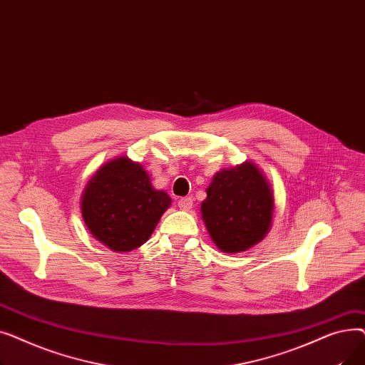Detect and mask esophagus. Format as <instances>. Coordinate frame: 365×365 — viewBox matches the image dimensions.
I'll use <instances>...</instances> for the list:
<instances>
[{"label": "esophagus", "instance_id": "esophagus-1", "mask_svg": "<svg viewBox=\"0 0 365 365\" xmlns=\"http://www.w3.org/2000/svg\"><path fill=\"white\" fill-rule=\"evenodd\" d=\"M192 198H189V197H185V198H180L179 200V202H178V205H179V208L180 210H183V212H189L190 208H192Z\"/></svg>", "mask_w": 365, "mask_h": 365}]
</instances>
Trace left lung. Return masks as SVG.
I'll use <instances>...</instances> for the list:
<instances>
[{
	"label": "left lung",
	"instance_id": "1",
	"mask_svg": "<svg viewBox=\"0 0 365 365\" xmlns=\"http://www.w3.org/2000/svg\"><path fill=\"white\" fill-rule=\"evenodd\" d=\"M274 192L255 163L216 173L201 204L213 242L225 253L245 252L269 232Z\"/></svg>",
	"mask_w": 365,
	"mask_h": 365
}]
</instances>
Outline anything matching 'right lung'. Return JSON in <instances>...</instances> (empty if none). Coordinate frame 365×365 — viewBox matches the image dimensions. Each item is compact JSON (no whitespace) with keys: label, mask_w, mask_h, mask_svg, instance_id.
Masks as SVG:
<instances>
[{"label":"right lung","mask_w":365,"mask_h":365,"mask_svg":"<svg viewBox=\"0 0 365 365\" xmlns=\"http://www.w3.org/2000/svg\"><path fill=\"white\" fill-rule=\"evenodd\" d=\"M171 198L153 189L145 168L127 157L102 165L81 197V215L91 235L112 252H131L145 244Z\"/></svg>","instance_id":"right-lung-1"}]
</instances>
